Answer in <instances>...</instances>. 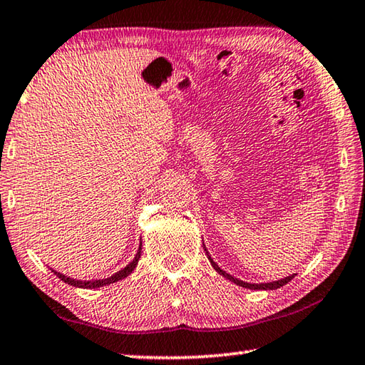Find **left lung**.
I'll return each mask as SVG.
<instances>
[{"label":"left lung","mask_w":365,"mask_h":365,"mask_svg":"<svg viewBox=\"0 0 365 365\" xmlns=\"http://www.w3.org/2000/svg\"><path fill=\"white\" fill-rule=\"evenodd\" d=\"M205 251H206V255H207L209 262L212 264V267H214L215 270H217L220 275H224L227 280H230V282L235 283V285H240V287H243V288H248V289H277V288H280V287H283V285H287V283H288L289 280L294 279V275H288V277H285V279H280V280H275V282H269V283H248V282L238 280V279H235V277H232L230 274H227L225 270H222V269L219 267V265L212 261V257H211V255H209V252H207L206 246H205Z\"/></svg>","instance_id":"1"}]
</instances>
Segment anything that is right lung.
<instances>
[{
    "label": "right lung",
    "mask_w": 365,
    "mask_h": 365,
    "mask_svg": "<svg viewBox=\"0 0 365 365\" xmlns=\"http://www.w3.org/2000/svg\"><path fill=\"white\" fill-rule=\"evenodd\" d=\"M140 256H141V243L138 246L137 255H135L133 261L130 264H127L125 267L120 269L119 272H115L114 275L108 277V279H100V280H76V279H71V277H67L64 274H61V272H56V270H53V272H54V274H56V277H59L61 280H63L64 283H67V285H72V287H77V288H100V287H106V285H110V283L119 282L122 279H125L127 275H130L132 272H133V269L137 267Z\"/></svg>",
    "instance_id": "obj_1"
}]
</instances>
